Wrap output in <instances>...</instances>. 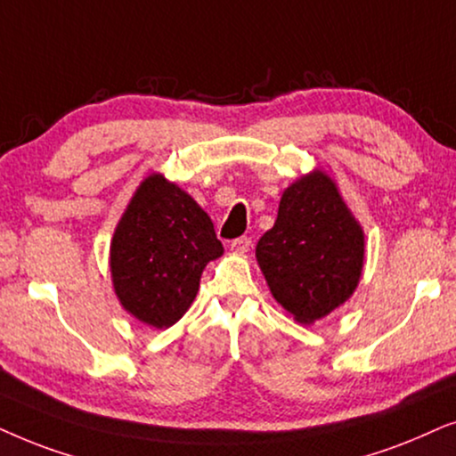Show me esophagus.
<instances>
[{
    "mask_svg": "<svg viewBox=\"0 0 456 456\" xmlns=\"http://www.w3.org/2000/svg\"><path fill=\"white\" fill-rule=\"evenodd\" d=\"M252 248V240L250 238H238L232 241V250L238 254H246Z\"/></svg>",
    "mask_w": 456,
    "mask_h": 456,
    "instance_id": "1",
    "label": "esophagus"
}]
</instances>
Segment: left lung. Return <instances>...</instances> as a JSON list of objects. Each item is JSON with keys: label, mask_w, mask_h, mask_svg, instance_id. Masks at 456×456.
<instances>
[{"label": "left lung", "mask_w": 456, "mask_h": 456, "mask_svg": "<svg viewBox=\"0 0 456 456\" xmlns=\"http://www.w3.org/2000/svg\"><path fill=\"white\" fill-rule=\"evenodd\" d=\"M269 289L298 323L311 325L350 298L365 265V233L323 171L283 191L277 221L256 244Z\"/></svg>", "instance_id": "8db88e82"}]
</instances>
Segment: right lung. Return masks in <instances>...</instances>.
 Listing matches in <instances>:
<instances>
[{"instance_id":"1","label":"right lung","mask_w":456,"mask_h":456,"mask_svg":"<svg viewBox=\"0 0 456 456\" xmlns=\"http://www.w3.org/2000/svg\"><path fill=\"white\" fill-rule=\"evenodd\" d=\"M221 254L210 216L190 193L154 173L142 181L114 229V291L137 321L167 330L191 306L204 266Z\"/></svg>"}]
</instances>
